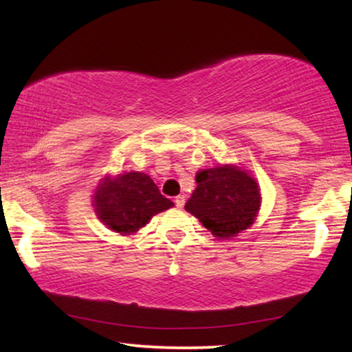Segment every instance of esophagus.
Returning a JSON list of instances; mask_svg holds the SVG:
<instances>
[{
    "label": "esophagus",
    "instance_id": "esophagus-1",
    "mask_svg": "<svg viewBox=\"0 0 352 352\" xmlns=\"http://www.w3.org/2000/svg\"><path fill=\"white\" fill-rule=\"evenodd\" d=\"M175 204H176L177 208H184V205H186V197H184V195H177V197H175Z\"/></svg>",
    "mask_w": 352,
    "mask_h": 352
}]
</instances>
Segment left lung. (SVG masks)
Wrapping results in <instances>:
<instances>
[{"label":"left lung","mask_w":352,"mask_h":352,"mask_svg":"<svg viewBox=\"0 0 352 352\" xmlns=\"http://www.w3.org/2000/svg\"><path fill=\"white\" fill-rule=\"evenodd\" d=\"M197 189L186 204L214 237L230 239L248 229L261 206L254 177L234 165H219L197 173Z\"/></svg>","instance_id":"1"}]
</instances>
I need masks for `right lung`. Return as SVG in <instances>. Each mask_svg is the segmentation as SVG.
<instances>
[{"instance_id":"right-lung-1","label":"right lung","mask_w":352,"mask_h":352,"mask_svg":"<svg viewBox=\"0 0 352 352\" xmlns=\"http://www.w3.org/2000/svg\"><path fill=\"white\" fill-rule=\"evenodd\" d=\"M93 205L98 218L109 229L129 235L144 228L152 216L175 204L160 194L151 176L129 171L104 177L96 189Z\"/></svg>"}]
</instances>
